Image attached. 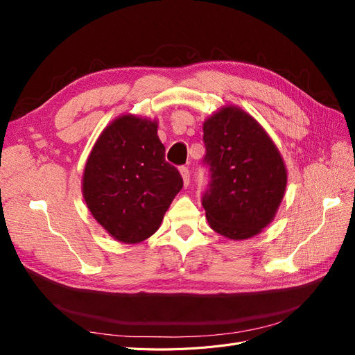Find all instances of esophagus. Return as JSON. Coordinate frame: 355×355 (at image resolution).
Here are the masks:
<instances>
[{"mask_svg": "<svg viewBox=\"0 0 355 355\" xmlns=\"http://www.w3.org/2000/svg\"><path fill=\"white\" fill-rule=\"evenodd\" d=\"M179 171H180V175H182V179H184V185L188 187L189 185V168L187 166H182L179 168Z\"/></svg>", "mask_w": 355, "mask_h": 355, "instance_id": "esophagus-1", "label": "esophagus"}]
</instances>
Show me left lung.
Masks as SVG:
<instances>
[{"label": "left lung", "mask_w": 355, "mask_h": 355, "mask_svg": "<svg viewBox=\"0 0 355 355\" xmlns=\"http://www.w3.org/2000/svg\"><path fill=\"white\" fill-rule=\"evenodd\" d=\"M210 182L201 197L210 227L231 240L250 239L274 219L287 184L283 158L256 120L223 108L202 125Z\"/></svg>", "instance_id": "obj_1"}]
</instances>
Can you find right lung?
Segmentation results:
<instances>
[{
    "instance_id": "add662e5",
    "label": "right lung",
    "mask_w": 355,
    "mask_h": 355,
    "mask_svg": "<svg viewBox=\"0 0 355 355\" xmlns=\"http://www.w3.org/2000/svg\"><path fill=\"white\" fill-rule=\"evenodd\" d=\"M164 151L157 123L132 115L116 118L93 146L83 196L94 219L115 240L135 244L151 237L184 187Z\"/></svg>"
}]
</instances>
